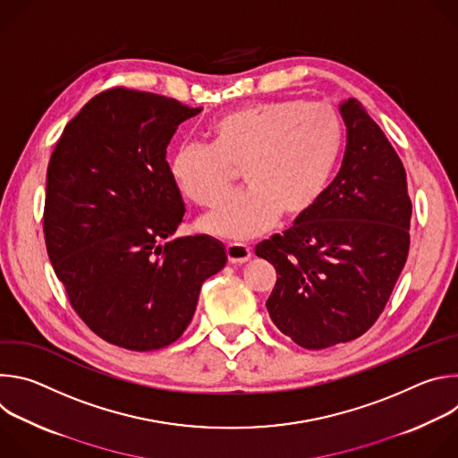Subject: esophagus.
I'll use <instances>...</instances> for the list:
<instances>
[{
	"mask_svg": "<svg viewBox=\"0 0 458 458\" xmlns=\"http://www.w3.org/2000/svg\"><path fill=\"white\" fill-rule=\"evenodd\" d=\"M251 248L242 242H230L226 244V257L232 265H242L251 257Z\"/></svg>",
	"mask_w": 458,
	"mask_h": 458,
	"instance_id": "esophagus-1",
	"label": "esophagus"
}]
</instances>
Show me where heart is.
Wrapping results in <instances>:
<instances>
[{"label":"heart","instance_id":"1","mask_svg":"<svg viewBox=\"0 0 458 458\" xmlns=\"http://www.w3.org/2000/svg\"><path fill=\"white\" fill-rule=\"evenodd\" d=\"M214 143H184L170 174L184 198L195 205H221L242 168L250 186L216 212L201 230L244 241L267 232L281 216L299 219L320 199L335 166L343 121L328 103L277 99L223 115L212 126Z\"/></svg>","mask_w":458,"mask_h":458}]
</instances>
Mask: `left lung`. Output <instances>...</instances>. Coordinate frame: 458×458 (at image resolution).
I'll use <instances>...</instances> for the list:
<instances>
[{
	"label": "left lung",
	"mask_w": 458,
	"mask_h": 458,
	"mask_svg": "<svg viewBox=\"0 0 458 458\" xmlns=\"http://www.w3.org/2000/svg\"><path fill=\"white\" fill-rule=\"evenodd\" d=\"M346 152L317 205L283 235L255 246L277 272L267 301L277 328L306 350L366 334L410 251L406 170L360 101L341 105Z\"/></svg>",
	"instance_id": "1"
}]
</instances>
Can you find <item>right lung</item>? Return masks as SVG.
<instances>
[{"label":"right lung","mask_w":458,"mask_h":458,"mask_svg":"<svg viewBox=\"0 0 458 458\" xmlns=\"http://www.w3.org/2000/svg\"><path fill=\"white\" fill-rule=\"evenodd\" d=\"M199 112L172 98L110 89L64 126L50 156L48 259L76 313L110 344L150 352L177 341L203 283L226 265L217 239L174 237L184 203L166 147Z\"/></svg>","instance_id":"right-lung-1"}]
</instances>
